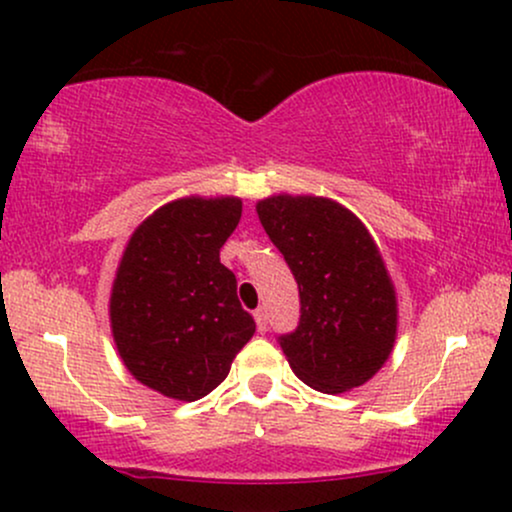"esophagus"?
<instances>
[{"label":"esophagus","instance_id":"34e87169","mask_svg":"<svg viewBox=\"0 0 512 512\" xmlns=\"http://www.w3.org/2000/svg\"><path fill=\"white\" fill-rule=\"evenodd\" d=\"M255 322H257V332H260V334L267 332V310L257 308L255 310Z\"/></svg>","mask_w":512,"mask_h":512}]
</instances>
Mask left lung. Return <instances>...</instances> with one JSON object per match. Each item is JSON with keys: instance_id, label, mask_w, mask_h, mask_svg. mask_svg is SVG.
Instances as JSON below:
<instances>
[{"instance_id": "obj_1", "label": "left lung", "mask_w": 512, "mask_h": 512, "mask_svg": "<svg viewBox=\"0 0 512 512\" xmlns=\"http://www.w3.org/2000/svg\"><path fill=\"white\" fill-rule=\"evenodd\" d=\"M257 216L301 293V322L279 337L291 370L325 395L368 383L397 339L395 284L368 228L313 195L260 199Z\"/></svg>"}]
</instances>
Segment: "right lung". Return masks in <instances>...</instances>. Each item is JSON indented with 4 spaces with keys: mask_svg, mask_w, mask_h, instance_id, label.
I'll list each match as a JSON object with an SVG mask.
<instances>
[{
    "mask_svg": "<svg viewBox=\"0 0 512 512\" xmlns=\"http://www.w3.org/2000/svg\"><path fill=\"white\" fill-rule=\"evenodd\" d=\"M238 197H182L134 228L110 291L122 363L163 397L195 402L226 380L255 334L219 250L236 231Z\"/></svg>",
    "mask_w": 512,
    "mask_h": 512,
    "instance_id": "1",
    "label": "right lung"
}]
</instances>
